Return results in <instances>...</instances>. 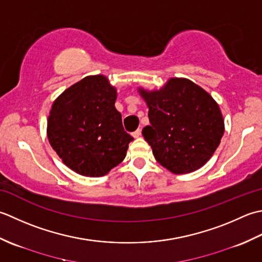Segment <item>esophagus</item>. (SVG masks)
<instances>
[{
  "mask_svg": "<svg viewBox=\"0 0 262 262\" xmlns=\"http://www.w3.org/2000/svg\"><path fill=\"white\" fill-rule=\"evenodd\" d=\"M132 136H133V138H139L141 136V129H138V130H136L135 132L132 133Z\"/></svg>",
  "mask_w": 262,
  "mask_h": 262,
  "instance_id": "esophagus-1",
  "label": "esophagus"
}]
</instances>
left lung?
<instances>
[{
	"mask_svg": "<svg viewBox=\"0 0 262 262\" xmlns=\"http://www.w3.org/2000/svg\"><path fill=\"white\" fill-rule=\"evenodd\" d=\"M138 90L148 105L150 122L142 136L156 161L174 174L204 166L224 135L222 112L211 96L184 78L169 79L155 92Z\"/></svg>",
	"mask_w": 262,
	"mask_h": 262,
	"instance_id": "obj_1",
	"label": "left lung"
}]
</instances>
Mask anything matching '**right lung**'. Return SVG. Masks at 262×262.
<instances>
[{
    "mask_svg": "<svg viewBox=\"0 0 262 262\" xmlns=\"http://www.w3.org/2000/svg\"><path fill=\"white\" fill-rule=\"evenodd\" d=\"M115 100L116 89L98 74L72 84L53 103L47 138L76 173L103 176L125 158L133 138L124 131Z\"/></svg>",
    "mask_w": 262,
    "mask_h": 262,
    "instance_id": "add662e5",
    "label": "right lung"
}]
</instances>
